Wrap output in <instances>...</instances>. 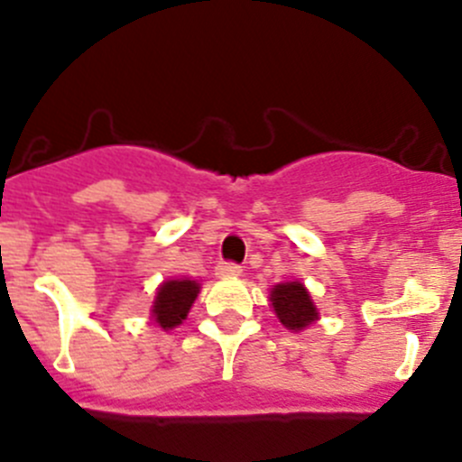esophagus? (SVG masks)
<instances>
[{"instance_id":"34e87169","label":"esophagus","mask_w":462,"mask_h":462,"mask_svg":"<svg viewBox=\"0 0 462 462\" xmlns=\"http://www.w3.org/2000/svg\"><path fill=\"white\" fill-rule=\"evenodd\" d=\"M239 273H241V267L236 264V262H221V264H218V276L235 278L239 276Z\"/></svg>"}]
</instances>
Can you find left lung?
<instances>
[{
  "label": "left lung",
  "mask_w": 462,
  "mask_h": 462,
  "mask_svg": "<svg viewBox=\"0 0 462 462\" xmlns=\"http://www.w3.org/2000/svg\"><path fill=\"white\" fill-rule=\"evenodd\" d=\"M272 306L276 310L278 319L292 331L303 329V327H309L310 322L318 319V310H315L309 292L297 281L276 285L272 290Z\"/></svg>",
  "instance_id": "1"
}]
</instances>
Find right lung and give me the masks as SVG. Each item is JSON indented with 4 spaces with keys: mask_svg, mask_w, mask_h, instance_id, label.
<instances>
[{
    "mask_svg": "<svg viewBox=\"0 0 462 462\" xmlns=\"http://www.w3.org/2000/svg\"><path fill=\"white\" fill-rule=\"evenodd\" d=\"M198 292H200V285L195 281L163 282L156 292V301H153V319L163 329H172V327L181 324V319H186V315H189Z\"/></svg>",
    "mask_w": 462,
    "mask_h": 462,
    "instance_id": "right-lung-1",
    "label": "right lung"
}]
</instances>
